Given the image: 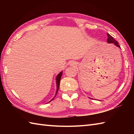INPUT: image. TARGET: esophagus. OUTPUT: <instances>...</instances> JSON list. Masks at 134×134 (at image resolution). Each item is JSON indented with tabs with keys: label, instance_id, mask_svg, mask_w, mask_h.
<instances>
[{
	"label": "esophagus",
	"instance_id": "34e87169",
	"mask_svg": "<svg viewBox=\"0 0 134 134\" xmlns=\"http://www.w3.org/2000/svg\"><path fill=\"white\" fill-rule=\"evenodd\" d=\"M70 65L71 67H75L76 65V64L75 62H71L70 63Z\"/></svg>",
	"mask_w": 134,
	"mask_h": 134
}]
</instances>
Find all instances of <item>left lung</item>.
<instances>
[{"mask_svg": "<svg viewBox=\"0 0 134 134\" xmlns=\"http://www.w3.org/2000/svg\"><path fill=\"white\" fill-rule=\"evenodd\" d=\"M107 36H108L107 42H108V43H109V44H110V43L111 44H113L115 45V46H116V47L119 48H120V45H119L118 42L116 41H115V40L113 38V37H112L111 36L109 35V34H108V33H107Z\"/></svg>", "mask_w": 134, "mask_h": 134, "instance_id": "obj_1", "label": "left lung"}]
</instances>
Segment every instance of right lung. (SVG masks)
<instances>
[{
  "mask_svg": "<svg viewBox=\"0 0 134 134\" xmlns=\"http://www.w3.org/2000/svg\"><path fill=\"white\" fill-rule=\"evenodd\" d=\"M62 74H63V71H61L60 72H59V74H58V75L56 76V87H57V90H56V94H55V97L56 96L57 93H58V90H59V85H60V79H61V77H62ZM55 97L51 99V101H52L53 99H54V98H55ZM49 101V102H50Z\"/></svg>",
  "mask_w": 134,
  "mask_h": 134,
  "instance_id": "add662e5",
  "label": "right lung"
}]
</instances>
